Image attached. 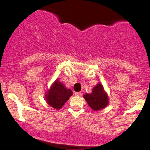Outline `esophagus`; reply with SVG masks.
<instances>
[{
    "instance_id": "esophagus-1",
    "label": "esophagus",
    "mask_w": 150,
    "mask_h": 150,
    "mask_svg": "<svg viewBox=\"0 0 150 150\" xmlns=\"http://www.w3.org/2000/svg\"><path fill=\"white\" fill-rule=\"evenodd\" d=\"M81 95H82V94H81V92H75V96H81Z\"/></svg>"
}]
</instances>
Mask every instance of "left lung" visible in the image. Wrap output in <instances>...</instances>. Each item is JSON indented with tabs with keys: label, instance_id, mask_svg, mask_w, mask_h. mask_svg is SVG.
Listing matches in <instances>:
<instances>
[{
	"label": "left lung",
	"instance_id": "8db88e82",
	"mask_svg": "<svg viewBox=\"0 0 150 150\" xmlns=\"http://www.w3.org/2000/svg\"><path fill=\"white\" fill-rule=\"evenodd\" d=\"M83 96L93 110H100L108 104V95L104 92L103 87L100 83L93 89L91 94H85Z\"/></svg>",
	"mask_w": 150,
	"mask_h": 150
}]
</instances>
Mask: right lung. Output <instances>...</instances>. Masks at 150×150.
Returning <instances> with one entry per match:
<instances>
[{"instance_id":"1","label":"right lung","mask_w":150,"mask_h":150,"mask_svg":"<svg viewBox=\"0 0 150 150\" xmlns=\"http://www.w3.org/2000/svg\"><path fill=\"white\" fill-rule=\"evenodd\" d=\"M72 94L71 89H66L63 83L59 81H56L47 92L45 98L50 106L59 110Z\"/></svg>"}]
</instances>
